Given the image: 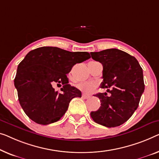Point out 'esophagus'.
Masks as SVG:
<instances>
[{
	"instance_id": "34e87169",
	"label": "esophagus",
	"mask_w": 159,
	"mask_h": 159,
	"mask_svg": "<svg viewBox=\"0 0 159 159\" xmlns=\"http://www.w3.org/2000/svg\"><path fill=\"white\" fill-rule=\"evenodd\" d=\"M89 97H90L89 95H86V94H85V93H83V94H82V98H85V99L89 98Z\"/></svg>"
}]
</instances>
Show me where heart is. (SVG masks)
Here are the masks:
<instances>
[{
	"label": "heart",
	"instance_id": "1",
	"mask_svg": "<svg viewBox=\"0 0 159 159\" xmlns=\"http://www.w3.org/2000/svg\"><path fill=\"white\" fill-rule=\"evenodd\" d=\"M77 88L86 93H91L96 89L97 84L94 82H81L77 85Z\"/></svg>",
	"mask_w": 159,
	"mask_h": 159
}]
</instances>
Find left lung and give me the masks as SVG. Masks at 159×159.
<instances>
[{"label":"left lung","instance_id":"1","mask_svg":"<svg viewBox=\"0 0 159 159\" xmlns=\"http://www.w3.org/2000/svg\"><path fill=\"white\" fill-rule=\"evenodd\" d=\"M93 60L103 65L102 89L107 93H98L101 107L91 111V116L97 124L106 127H116L131 118L139 106L145 86L143 70L135 57L116 48L91 52Z\"/></svg>","mask_w":159,"mask_h":159}]
</instances>
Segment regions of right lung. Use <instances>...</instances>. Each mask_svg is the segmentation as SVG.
<instances>
[{
	"label": "right lung",
	"instance_id": "obj_1",
	"mask_svg": "<svg viewBox=\"0 0 159 159\" xmlns=\"http://www.w3.org/2000/svg\"><path fill=\"white\" fill-rule=\"evenodd\" d=\"M91 58L88 52H70L44 46L30 51L19 63L14 85L23 110L32 120L41 125L58 121L70 101L81 97L79 89L68 84L67 74L73 66ZM62 84L61 93L53 86Z\"/></svg>",
	"mask_w": 159,
	"mask_h": 159
}]
</instances>
